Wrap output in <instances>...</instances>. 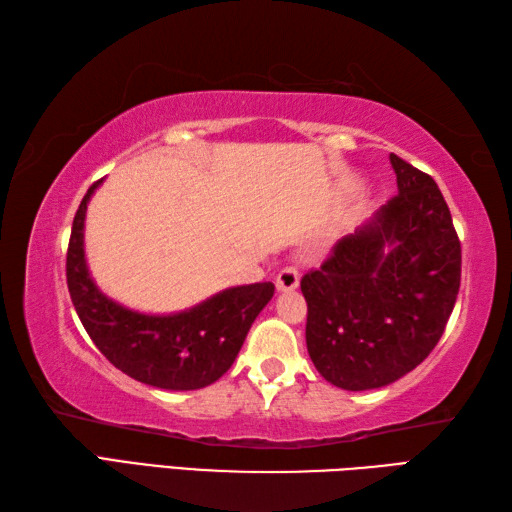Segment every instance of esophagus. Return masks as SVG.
I'll return each instance as SVG.
<instances>
[{
    "mask_svg": "<svg viewBox=\"0 0 512 512\" xmlns=\"http://www.w3.org/2000/svg\"><path fill=\"white\" fill-rule=\"evenodd\" d=\"M275 286H277L279 292L295 290V288L299 286V273H297V268L286 266L284 270H279V275H277V279H275Z\"/></svg>",
    "mask_w": 512,
    "mask_h": 512,
    "instance_id": "34e87169",
    "label": "esophagus"
}]
</instances>
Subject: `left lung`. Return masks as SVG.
I'll return each instance as SVG.
<instances>
[{"mask_svg":"<svg viewBox=\"0 0 512 512\" xmlns=\"http://www.w3.org/2000/svg\"><path fill=\"white\" fill-rule=\"evenodd\" d=\"M389 162L396 198L301 279L308 354L328 383L347 391L385 387L418 367L460 290V239L436 180L396 154Z\"/></svg>","mask_w":512,"mask_h":512,"instance_id":"left-lung-1","label":"left lung"}]
</instances>
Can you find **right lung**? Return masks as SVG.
I'll return each instance as SVG.
<instances>
[{
	"mask_svg": "<svg viewBox=\"0 0 512 512\" xmlns=\"http://www.w3.org/2000/svg\"><path fill=\"white\" fill-rule=\"evenodd\" d=\"M94 182L74 215L68 246V288L85 332L114 367L169 391H191L215 383L242 350L250 325L273 299L270 281L215 292L198 306L147 314L123 306L96 286L85 257V213Z\"/></svg>",
	"mask_w": 512,
	"mask_h": 512,
	"instance_id": "add662e5",
	"label": "right lung"
}]
</instances>
